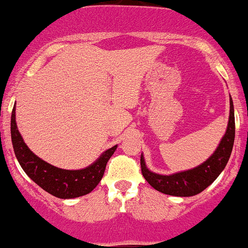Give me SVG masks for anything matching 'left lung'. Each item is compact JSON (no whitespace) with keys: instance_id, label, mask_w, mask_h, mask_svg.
Returning a JSON list of instances; mask_svg holds the SVG:
<instances>
[{"instance_id":"left-lung-1","label":"left lung","mask_w":248,"mask_h":248,"mask_svg":"<svg viewBox=\"0 0 248 248\" xmlns=\"http://www.w3.org/2000/svg\"><path fill=\"white\" fill-rule=\"evenodd\" d=\"M235 140V115L232 98L230 97V112H229L228 128L221 138L218 147L213 155L200 166L192 169L178 173L163 175L147 168L143 155L141 153V171L147 183L157 191L170 196L190 197L202 192L208 187L219 174L224 170L232 155Z\"/></svg>"}]
</instances>
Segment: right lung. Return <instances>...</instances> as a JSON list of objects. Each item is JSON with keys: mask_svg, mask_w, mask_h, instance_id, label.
<instances>
[{"mask_svg": "<svg viewBox=\"0 0 248 248\" xmlns=\"http://www.w3.org/2000/svg\"><path fill=\"white\" fill-rule=\"evenodd\" d=\"M11 136L16 157L23 170L34 183L52 196L58 199H75L90 193L102 179L107 162L118 146L108 148L86 168L78 170L57 168L37 157L27 146L16 122V106L12 110Z\"/></svg>", "mask_w": 248, "mask_h": 248, "instance_id": "right-lung-1", "label": "right lung"}]
</instances>
